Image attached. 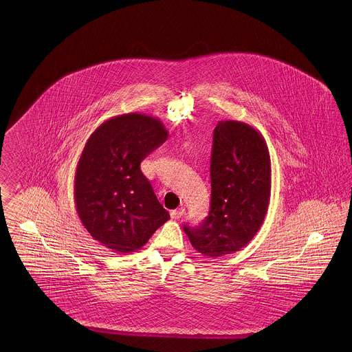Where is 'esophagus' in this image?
Segmentation results:
<instances>
[{
    "label": "esophagus",
    "mask_w": 352,
    "mask_h": 352,
    "mask_svg": "<svg viewBox=\"0 0 352 352\" xmlns=\"http://www.w3.org/2000/svg\"><path fill=\"white\" fill-rule=\"evenodd\" d=\"M184 208H178V210H173V211H170V217H171V219L182 218V217H184Z\"/></svg>",
    "instance_id": "34e87169"
}]
</instances>
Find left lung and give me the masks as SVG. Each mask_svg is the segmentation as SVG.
I'll list each match as a JSON object with an SVG mask.
<instances>
[{"instance_id":"1","label":"left lung","mask_w":352,"mask_h":352,"mask_svg":"<svg viewBox=\"0 0 352 352\" xmlns=\"http://www.w3.org/2000/svg\"><path fill=\"white\" fill-rule=\"evenodd\" d=\"M210 174L208 217L199 227L184 230L197 251L217 258L244 248L268 211L272 168L263 134L243 121H219Z\"/></svg>"}]
</instances>
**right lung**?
I'll return each instance as SVG.
<instances>
[{
    "instance_id": "right-lung-1",
    "label": "right lung",
    "mask_w": 352,
    "mask_h": 352,
    "mask_svg": "<svg viewBox=\"0 0 352 352\" xmlns=\"http://www.w3.org/2000/svg\"><path fill=\"white\" fill-rule=\"evenodd\" d=\"M168 135L160 118L134 112L108 118L87 140L74 199L84 228L108 250L138 251L170 219L140 168Z\"/></svg>"
}]
</instances>
